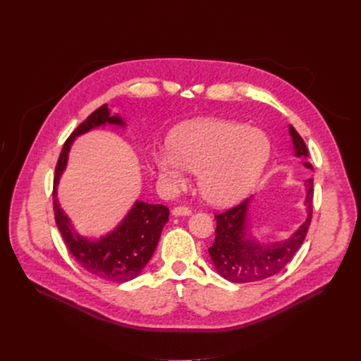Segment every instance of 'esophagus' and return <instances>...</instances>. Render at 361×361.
<instances>
[{
  "label": "esophagus",
  "instance_id": "34e87169",
  "mask_svg": "<svg viewBox=\"0 0 361 361\" xmlns=\"http://www.w3.org/2000/svg\"><path fill=\"white\" fill-rule=\"evenodd\" d=\"M173 216H174V217L191 216V210L187 209V207H181V205H178V207H174V209H173Z\"/></svg>",
  "mask_w": 361,
  "mask_h": 361
}]
</instances>
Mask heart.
Returning <instances> with one entry per match:
<instances>
[{
    "label": "heart",
    "mask_w": 361,
    "mask_h": 361,
    "mask_svg": "<svg viewBox=\"0 0 361 361\" xmlns=\"http://www.w3.org/2000/svg\"><path fill=\"white\" fill-rule=\"evenodd\" d=\"M271 156L269 137L255 128L226 120H194L177 126L169 149L152 154V163L171 188L187 183V171L198 174L204 198L231 205L250 194Z\"/></svg>",
    "instance_id": "b5f03b06"
}]
</instances>
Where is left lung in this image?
<instances>
[{"instance_id":"1","label":"left lung","mask_w":361,"mask_h":361,"mask_svg":"<svg viewBox=\"0 0 361 361\" xmlns=\"http://www.w3.org/2000/svg\"><path fill=\"white\" fill-rule=\"evenodd\" d=\"M293 141L294 156L307 160L308 149L305 142L293 126H288ZM304 167L313 170V166L304 161ZM304 205L307 217L302 224L284 241L260 243L251 234L248 223V209L251 198H247L226 213L217 214V228L214 244L209 248L217 273L231 283H252L269 279L280 273L301 247L310 227L313 214L314 181H304Z\"/></svg>"}]
</instances>
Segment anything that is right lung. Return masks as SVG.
<instances>
[{
    "instance_id": "obj_1",
    "label": "right lung",
    "mask_w": 361,
    "mask_h": 361,
    "mask_svg": "<svg viewBox=\"0 0 361 361\" xmlns=\"http://www.w3.org/2000/svg\"><path fill=\"white\" fill-rule=\"evenodd\" d=\"M104 126L126 127V121L118 114L111 116L109 106L104 104L88 116L67 138L54 176V216L70 252L82 269L102 280L126 283L140 276L156 251L161 231L169 221L170 212L166 205L135 201L131 210L113 231L99 238H88L74 230L71 220L61 209L57 198L59 183L67 169L68 152L74 140L78 135Z\"/></svg>"
}]
</instances>
